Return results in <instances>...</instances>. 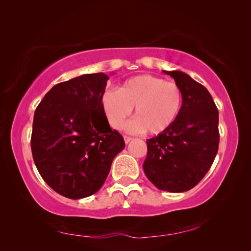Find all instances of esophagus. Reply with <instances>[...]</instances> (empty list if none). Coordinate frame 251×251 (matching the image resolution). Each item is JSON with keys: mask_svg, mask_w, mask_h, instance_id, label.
<instances>
[{"mask_svg": "<svg viewBox=\"0 0 251 251\" xmlns=\"http://www.w3.org/2000/svg\"><path fill=\"white\" fill-rule=\"evenodd\" d=\"M133 138L132 137H129V136H124V141H125V143L127 144V143H129L130 141H132Z\"/></svg>", "mask_w": 251, "mask_h": 251, "instance_id": "esophagus-1", "label": "esophagus"}]
</instances>
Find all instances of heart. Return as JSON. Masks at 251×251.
<instances>
[{
	"instance_id": "1",
	"label": "heart",
	"mask_w": 251,
	"mask_h": 251,
	"mask_svg": "<svg viewBox=\"0 0 251 251\" xmlns=\"http://www.w3.org/2000/svg\"><path fill=\"white\" fill-rule=\"evenodd\" d=\"M182 100V91L176 82L152 75H138L125 80L118 90H106L101 105L113 128L121 129L134 108L135 118L127 129L156 135L176 122Z\"/></svg>"
}]
</instances>
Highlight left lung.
Instances as JSON below:
<instances>
[{
	"instance_id": "1",
	"label": "left lung",
	"mask_w": 251,
	"mask_h": 251,
	"mask_svg": "<svg viewBox=\"0 0 251 251\" xmlns=\"http://www.w3.org/2000/svg\"><path fill=\"white\" fill-rule=\"evenodd\" d=\"M182 91L176 122L147 140L143 169L157 189L184 192L194 188L211 168L219 147V111L205 87L182 71H164Z\"/></svg>"
}]
</instances>
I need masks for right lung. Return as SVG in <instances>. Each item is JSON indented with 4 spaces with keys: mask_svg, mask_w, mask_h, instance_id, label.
Returning a JSON list of instances; mask_svg holds the SVG:
<instances>
[{
    "mask_svg": "<svg viewBox=\"0 0 251 251\" xmlns=\"http://www.w3.org/2000/svg\"><path fill=\"white\" fill-rule=\"evenodd\" d=\"M109 77L82 75L53 86L34 111L31 150L40 176L61 196L82 199L104 184L125 147L101 105Z\"/></svg>",
    "mask_w": 251,
    "mask_h": 251,
    "instance_id": "obj_1",
    "label": "right lung"
}]
</instances>
